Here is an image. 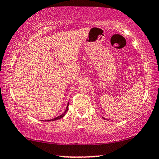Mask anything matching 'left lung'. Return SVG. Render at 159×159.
<instances>
[{"label": "left lung", "instance_id": "1", "mask_svg": "<svg viewBox=\"0 0 159 159\" xmlns=\"http://www.w3.org/2000/svg\"><path fill=\"white\" fill-rule=\"evenodd\" d=\"M107 120H108V119H107Z\"/></svg>", "mask_w": 159, "mask_h": 159}]
</instances>
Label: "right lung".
Here are the masks:
<instances>
[{
	"label": "right lung",
	"instance_id": "1",
	"mask_svg": "<svg viewBox=\"0 0 159 159\" xmlns=\"http://www.w3.org/2000/svg\"><path fill=\"white\" fill-rule=\"evenodd\" d=\"M68 105H69V102L67 103V107H66V110H65V112H64V113H63L62 114V115H60V116H57V118H52V119H50V120H46V121H52V120H56L60 119V118H62V117H64V116H65V113H67V111H68Z\"/></svg>",
	"mask_w": 159,
	"mask_h": 159
}]
</instances>
